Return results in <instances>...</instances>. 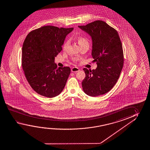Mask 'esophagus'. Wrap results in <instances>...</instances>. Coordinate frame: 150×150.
Instances as JSON below:
<instances>
[{
	"label": "esophagus",
	"mask_w": 150,
	"mask_h": 150,
	"mask_svg": "<svg viewBox=\"0 0 150 150\" xmlns=\"http://www.w3.org/2000/svg\"><path fill=\"white\" fill-rule=\"evenodd\" d=\"M79 71V69L77 67H74L71 69V71L73 73H76Z\"/></svg>",
	"instance_id": "1"
}]
</instances>
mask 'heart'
Returning a JSON list of instances; mask_svg holds the SVG:
<instances>
[{"label": "heart", "instance_id": "obj_1", "mask_svg": "<svg viewBox=\"0 0 150 150\" xmlns=\"http://www.w3.org/2000/svg\"><path fill=\"white\" fill-rule=\"evenodd\" d=\"M77 41H78V43H79V45H81L83 44V43H88L87 40L86 39V38L83 37H79L77 38ZM68 44H69V41H67L66 42L64 43L63 47L65 48L67 46Z\"/></svg>", "mask_w": 150, "mask_h": 150}]
</instances>
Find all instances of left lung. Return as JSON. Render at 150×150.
Returning <instances> with one entry per match:
<instances>
[{"label": "left lung", "instance_id": "1", "mask_svg": "<svg viewBox=\"0 0 150 150\" xmlns=\"http://www.w3.org/2000/svg\"><path fill=\"white\" fill-rule=\"evenodd\" d=\"M78 27L91 37V55L97 67L92 71L83 69L84 93L96 97L108 93L118 81L123 65L122 46L118 33L104 21L97 20Z\"/></svg>", "mask_w": 150, "mask_h": 150}]
</instances>
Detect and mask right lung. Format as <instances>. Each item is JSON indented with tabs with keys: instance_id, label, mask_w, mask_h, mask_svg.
<instances>
[{
	"instance_id": "add662e5",
	"label": "right lung",
	"mask_w": 150,
	"mask_h": 150,
	"mask_svg": "<svg viewBox=\"0 0 150 150\" xmlns=\"http://www.w3.org/2000/svg\"><path fill=\"white\" fill-rule=\"evenodd\" d=\"M73 29L47 25L30 32L25 39L22 68L30 85L40 95L53 98L64 88L71 69L57 68L54 59L61 51L67 35Z\"/></svg>"
}]
</instances>
